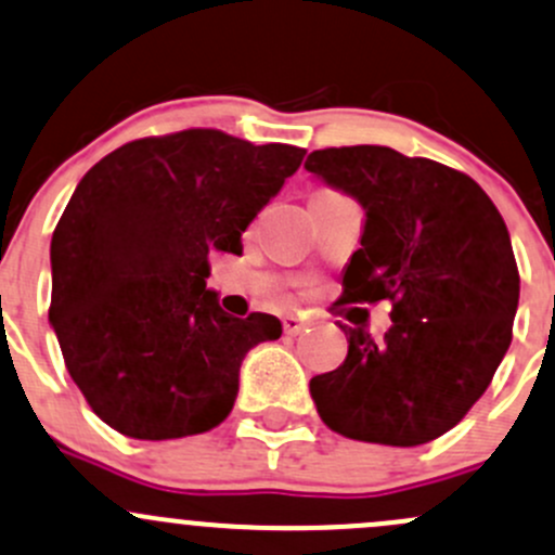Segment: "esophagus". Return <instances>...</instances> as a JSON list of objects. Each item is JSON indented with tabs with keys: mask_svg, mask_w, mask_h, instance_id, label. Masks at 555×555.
<instances>
[{
	"mask_svg": "<svg viewBox=\"0 0 555 555\" xmlns=\"http://www.w3.org/2000/svg\"><path fill=\"white\" fill-rule=\"evenodd\" d=\"M282 326H284V335H300L306 322H302L300 317H293V313H289V317L282 319Z\"/></svg>",
	"mask_w": 555,
	"mask_h": 555,
	"instance_id": "34e87169",
	"label": "esophagus"
}]
</instances>
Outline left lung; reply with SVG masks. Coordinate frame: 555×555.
Wrapping results in <instances>:
<instances>
[{"label":"left lung","mask_w":555,"mask_h":555,"mask_svg":"<svg viewBox=\"0 0 555 555\" xmlns=\"http://www.w3.org/2000/svg\"><path fill=\"white\" fill-rule=\"evenodd\" d=\"M306 170L366 212L343 302L393 306L383 343L340 324L346 361L311 380L319 417L346 439L428 444L468 415L513 340L518 266L503 215L465 172L385 145L313 151Z\"/></svg>","instance_id":"left-lung-1"}]
</instances>
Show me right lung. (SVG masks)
Returning <instances> with one entry per match:
<instances>
[{
  "label": "right lung",
  "instance_id": "obj_1",
  "mask_svg": "<svg viewBox=\"0 0 555 555\" xmlns=\"http://www.w3.org/2000/svg\"><path fill=\"white\" fill-rule=\"evenodd\" d=\"M302 156L194 127L125 143L79 180L52 233L50 322L103 423L162 441L229 417L242 359L282 322L225 313L209 255H242V231Z\"/></svg>",
  "mask_w": 555,
  "mask_h": 555
}]
</instances>
